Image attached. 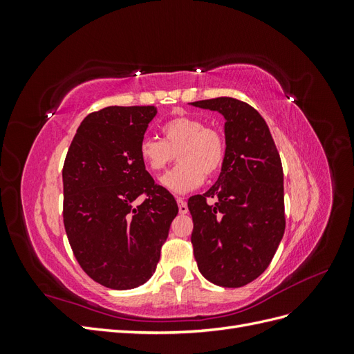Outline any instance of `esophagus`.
Wrapping results in <instances>:
<instances>
[{"label":"esophagus","instance_id":"esophagus-1","mask_svg":"<svg viewBox=\"0 0 354 354\" xmlns=\"http://www.w3.org/2000/svg\"><path fill=\"white\" fill-rule=\"evenodd\" d=\"M177 203H178V211H180V214H187V211H189L187 203H186L183 199H181V198L177 199Z\"/></svg>","mask_w":354,"mask_h":354}]
</instances>
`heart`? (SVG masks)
<instances>
[{
    "label": "heart",
    "instance_id": "heart-1",
    "mask_svg": "<svg viewBox=\"0 0 354 354\" xmlns=\"http://www.w3.org/2000/svg\"><path fill=\"white\" fill-rule=\"evenodd\" d=\"M164 140L143 137L138 158L153 174L164 171L176 155L180 164L160 178V185L177 195L199 187L203 177L217 174L226 158V142L216 128L194 116H176L162 127Z\"/></svg>",
    "mask_w": 354,
    "mask_h": 354
}]
</instances>
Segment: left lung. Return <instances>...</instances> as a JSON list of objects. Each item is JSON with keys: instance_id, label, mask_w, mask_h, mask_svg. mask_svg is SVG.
<instances>
[{"instance_id": "obj_1", "label": "left lung", "mask_w": 354, "mask_h": 354, "mask_svg": "<svg viewBox=\"0 0 354 354\" xmlns=\"http://www.w3.org/2000/svg\"><path fill=\"white\" fill-rule=\"evenodd\" d=\"M190 104L221 113L226 137L216 185L187 202L195 260L207 281L239 288L269 267L283 238L281 156L263 116L248 103L217 97ZM208 197L219 202L209 206Z\"/></svg>"}]
</instances>
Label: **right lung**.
Listing matches in <instances>:
<instances>
[{
  "label": "right lung",
  "mask_w": 354,
  "mask_h": 354,
  "mask_svg": "<svg viewBox=\"0 0 354 354\" xmlns=\"http://www.w3.org/2000/svg\"><path fill=\"white\" fill-rule=\"evenodd\" d=\"M155 106H109L84 118L63 165V223L82 270L111 289L151 279L178 212L155 185L138 145ZM140 194V206L133 202Z\"/></svg>",
  "instance_id": "obj_1"
}]
</instances>
